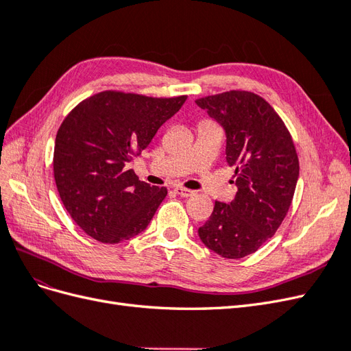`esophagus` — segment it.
Masks as SVG:
<instances>
[{
	"mask_svg": "<svg viewBox=\"0 0 351 351\" xmlns=\"http://www.w3.org/2000/svg\"><path fill=\"white\" fill-rule=\"evenodd\" d=\"M174 192L182 197H189V196L195 195L193 190H189V189H184V187H174Z\"/></svg>",
	"mask_w": 351,
	"mask_h": 351,
	"instance_id": "esophagus-1",
	"label": "esophagus"
}]
</instances>
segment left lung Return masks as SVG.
<instances>
[{"label": "left lung", "mask_w": 351, "mask_h": 351, "mask_svg": "<svg viewBox=\"0 0 351 351\" xmlns=\"http://www.w3.org/2000/svg\"><path fill=\"white\" fill-rule=\"evenodd\" d=\"M226 132V158L236 168V197L215 202L197 232L202 243L227 259L256 252L290 209L299 158L281 117L259 95L230 90L196 99Z\"/></svg>", "instance_id": "1"}]
</instances>
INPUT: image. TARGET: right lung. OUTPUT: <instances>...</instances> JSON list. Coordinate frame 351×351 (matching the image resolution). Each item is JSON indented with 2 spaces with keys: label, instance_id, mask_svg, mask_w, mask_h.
I'll return each mask as SVG.
<instances>
[{
  "label": "right lung",
  "instance_id": "1",
  "mask_svg": "<svg viewBox=\"0 0 351 351\" xmlns=\"http://www.w3.org/2000/svg\"><path fill=\"white\" fill-rule=\"evenodd\" d=\"M186 99L105 90L66 117L56 137L54 178L64 208L88 236L115 244L149 224L167 189L141 182L129 164Z\"/></svg>",
  "mask_w": 351,
  "mask_h": 351
}]
</instances>
